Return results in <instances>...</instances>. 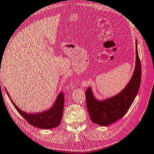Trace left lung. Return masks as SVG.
Returning a JSON list of instances; mask_svg holds the SVG:
<instances>
[{
	"mask_svg": "<svg viewBox=\"0 0 154 154\" xmlns=\"http://www.w3.org/2000/svg\"><path fill=\"white\" fill-rule=\"evenodd\" d=\"M140 82L141 64L136 41V65L133 75L126 87L118 95L104 101L96 100L90 88L86 90V106L92 121L100 126H108L121 119L133 103L139 92Z\"/></svg>",
	"mask_w": 154,
	"mask_h": 154,
	"instance_id": "obj_1",
	"label": "left lung"
}]
</instances>
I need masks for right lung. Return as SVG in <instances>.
Wrapping results in <instances>:
<instances>
[{"instance_id": "right-lung-1", "label": "right lung", "mask_w": 154, "mask_h": 154, "mask_svg": "<svg viewBox=\"0 0 154 154\" xmlns=\"http://www.w3.org/2000/svg\"><path fill=\"white\" fill-rule=\"evenodd\" d=\"M6 92L9 96V98L11 100L13 105L15 106L18 113L32 126L43 129H50L58 126L60 124L64 109V93H60V94L57 97L56 103H54V105L49 110L41 113L28 114L20 110L11 100L8 92L7 91Z\"/></svg>"}]
</instances>
